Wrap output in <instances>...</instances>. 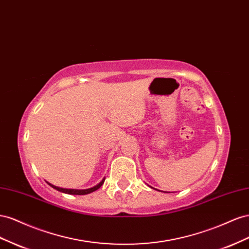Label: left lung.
Wrapping results in <instances>:
<instances>
[{
	"label": "left lung",
	"instance_id": "obj_1",
	"mask_svg": "<svg viewBox=\"0 0 249 249\" xmlns=\"http://www.w3.org/2000/svg\"><path fill=\"white\" fill-rule=\"evenodd\" d=\"M151 188H152V187H151ZM160 192H161V191H160Z\"/></svg>",
	"mask_w": 249,
	"mask_h": 249
}]
</instances>
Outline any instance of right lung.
Here are the masks:
<instances>
[{
	"mask_svg": "<svg viewBox=\"0 0 249 249\" xmlns=\"http://www.w3.org/2000/svg\"><path fill=\"white\" fill-rule=\"evenodd\" d=\"M104 180L105 178H103L100 182H99L97 186L93 187V188H89V189H84V190H77V189H65V188H59V187H56V186H53V184L49 183L50 186H51L53 189L57 190L59 192H62V193H66V194H71V195H87V194H89L91 193V192H94L96 190H98L99 188H100L102 184L104 183Z\"/></svg>",
	"mask_w": 249,
	"mask_h": 249,
	"instance_id": "add662e5",
	"label": "right lung"
}]
</instances>
